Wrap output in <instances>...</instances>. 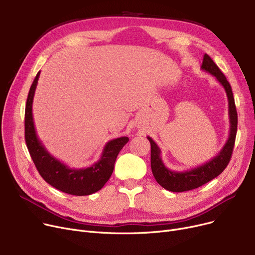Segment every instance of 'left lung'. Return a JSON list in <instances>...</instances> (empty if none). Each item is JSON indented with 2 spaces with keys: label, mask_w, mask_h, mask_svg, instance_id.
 Instances as JSON below:
<instances>
[{
  "label": "left lung",
  "mask_w": 255,
  "mask_h": 255,
  "mask_svg": "<svg viewBox=\"0 0 255 255\" xmlns=\"http://www.w3.org/2000/svg\"><path fill=\"white\" fill-rule=\"evenodd\" d=\"M202 69L206 72H209L213 76H215V78L225 90L227 100H229V116L231 124L230 136L227 138L221 151L215 157H213L203 165L184 171H175L168 169L161 159V150L159 149L156 142L150 136H148V139L151 143V167L153 176L160 186H162L164 189L171 192H184L192 190L210 182L214 178L218 177L225 169L227 164L230 163L234 150L238 127V114L236 111L232 87L230 83L227 82L225 75L218 68V66L214 63V61L207 53H205L204 56Z\"/></svg>",
  "instance_id": "obj_1"
}]
</instances>
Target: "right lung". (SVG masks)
Instances as JSON below:
<instances>
[{
    "label": "right lung",
    "instance_id": "add662e5",
    "mask_svg": "<svg viewBox=\"0 0 255 255\" xmlns=\"http://www.w3.org/2000/svg\"><path fill=\"white\" fill-rule=\"evenodd\" d=\"M40 72L31 86L24 113V138L34 164L41 177L55 188L71 195H90L100 190L114 171L116 159L128 142L127 136L110 140L96 163L86 168H70L49 154L37 136L32 105Z\"/></svg>",
    "mask_w": 255,
    "mask_h": 255
}]
</instances>
